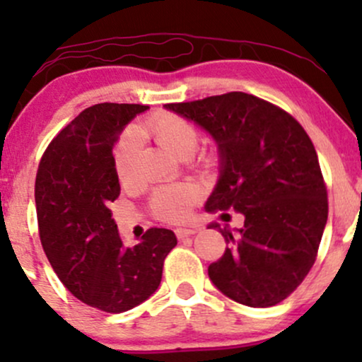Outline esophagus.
Instances as JSON below:
<instances>
[{"mask_svg": "<svg viewBox=\"0 0 362 362\" xmlns=\"http://www.w3.org/2000/svg\"><path fill=\"white\" fill-rule=\"evenodd\" d=\"M197 233V228H177L175 230V235L178 240H184L187 236H192Z\"/></svg>", "mask_w": 362, "mask_h": 362, "instance_id": "1", "label": "esophagus"}]
</instances>
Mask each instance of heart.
I'll return each mask as SVG.
<instances>
[{
  "label": "heart",
  "instance_id": "obj_1",
  "mask_svg": "<svg viewBox=\"0 0 362 362\" xmlns=\"http://www.w3.org/2000/svg\"><path fill=\"white\" fill-rule=\"evenodd\" d=\"M141 138H148L178 160H187L199 148L201 134L190 120L170 112H158L144 120L134 131H127L120 138L114 151L115 175L122 185L134 182V168L138 161ZM202 192L194 184L161 187L151 195V209L163 221H184L192 213V207L201 201Z\"/></svg>",
  "mask_w": 362,
  "mask_h": 362
}]
</instances>
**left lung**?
Here are the masks:
<instances>
[{"mask_svg": "<svg viewBox=\"0 0 362 362\" xmlns=\"http://www.w3.org/2000/svg\"><path fill=\"white\" fill-rule=\"evenodd\" d=\"M213 136L221 175L206 211L235 209L243 228H218L228 247L207 269L228 298L267 308L289 296L317 260L328 216L318 156L293 115L259 97L230 91L167 103Z\"/></svg>", "mask_w": 362, "mask_h": 362, "instance_id": "8db88e82", "label": "left lung"}]
</instances>
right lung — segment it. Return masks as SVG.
<instances>
[{"label":"right lung","instance_id":"right-lung-1","mask_svg":"<svg viewBox=\"0 0 362 362\" xmlns=\"http://www.w3.org/2000/svg\"><path fill=\"white\" fill-rule=\"evenodd\" d=\"M148 105L97 103L49 143L35 177L39 236L54 272L74 298L122 313L158 289L163 262L177 245L172 230L149 228L124 247L109 209L120 194L114 144Z\"/></svg>","mask_w":362,"mask_h":362}]
</instances>
